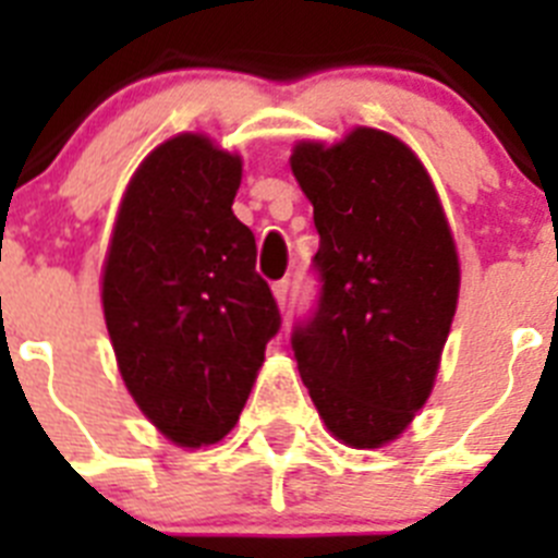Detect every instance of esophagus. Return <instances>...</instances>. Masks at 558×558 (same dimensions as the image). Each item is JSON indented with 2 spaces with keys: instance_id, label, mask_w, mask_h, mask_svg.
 <instances>
[{
  "instance_id": "1",
  "label": "esophagus",
  "mask_w": 558,
  "mask_h": 558,
  "mask_svg": "<svg viewBox=\"0 0 558 558\" xmlns=\"http://www.w3.org/2000/svg\"><path fill=\"white\" fill-rule=\"evenodd\" d=\"M274 295H276V302H279V307H288L290 279H279V282L274 284Z\"/></svg>"
}]
</instances>
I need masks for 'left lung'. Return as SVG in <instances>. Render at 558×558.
Wrapping results in <instances>:
<instances>
[{
  "mask_svg": "<svg viewBox=\"0 0 558 558\" xmlns=\"http://www.w3.org/2000/svg\"><path fill=\"white\" fill-rule=\"evenodd\" d=\"M290 167L322 236V295L293 329L295 363L327 430L374 450L433 391L461 284L456 243L430 175L391 133L299 142Z\"/></svg>",
  "mask_w": 558,
  "mask_h": 558,
  "instance_id": "1",
  "label": "left lung"
}]
</instances>
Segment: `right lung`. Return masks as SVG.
Listing matches in <instances>:
<instances>
[{
	"label": "right lung",
	"instance_id": "obj_1",
	"mask_svg": "<svg viewBox=\"0 0 558 558\" xmlns=\"http://www.w3.org/2000/svg\"><path fill=\"white\" fill-rule=\"evenodd\" d=\"M236 153L179 133L133 172L102 265V313L125 388L172 445L236 425L282 315L231 204Z\"/></svg>",
	"mask_w": 558,
	"mask_h": 558
}]
</instances>
